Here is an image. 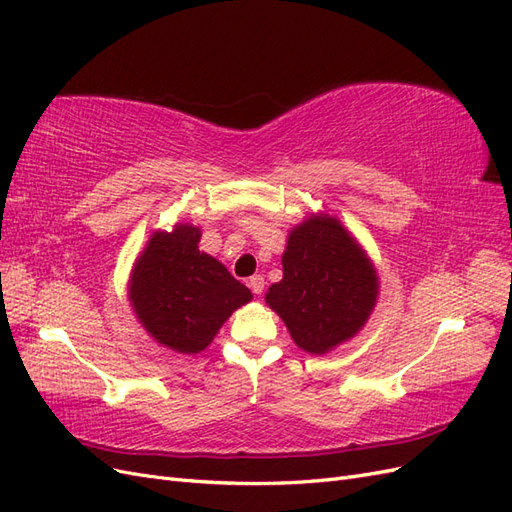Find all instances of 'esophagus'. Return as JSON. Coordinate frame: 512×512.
<instances>
[{
  "mask_svg": "<svg viewBox=\"0 0 512 512\" xmlns=\"http://www.w3.org/2000/svg\"><path fill=\"white\" fill-rule=\"evenodd\" d=\"M247 284H250V288H252L254 294H262V292H265V277H262V275H252L250 282H247Z\"/></svg>",
  "mask_w": 512,
  "mask_h": 512,
  "instance_id": "1",
  "label": "esophagus"
}]
</instances>
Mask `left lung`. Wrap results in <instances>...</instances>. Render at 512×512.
I'll return each mask as SVG.
<instances>
[{"mask_svg": "<svg viewBox=\"0 0 512 512\" xmlns=\"http://www.w3.org/2000/svg\"><path fill=\"white\" fill-rule=\"evenodd\" d=\"M282 267V282L265 299L301 350L324 354L363 329L378 299V275L337 218L314 213L294 226Z\"/></svg>", "mask_w": 512, "mask_h": 512, "instance_id": "obj_1", "label": "left lung"}]
</instances>
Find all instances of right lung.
Listing matches in <instances>:
<instances>
[{
	"label": "right lung",
	"mask_w": 512,
	"mask_h": 512,
	"mask_svg": "<svg viewBox=\"0 0 512 512\" xmlns=\"http://www.w3.org/2000/svg\"><path fill=\"white\" fill-rule=\"evenodd\" d=\"M200 228L177 224L156 230L130 275L136 318L158 344L181 352L205 350L252 292L220 260L198 250Z\"/></svg>",
	"instance_id": "obj_1"
}]
</instances>
